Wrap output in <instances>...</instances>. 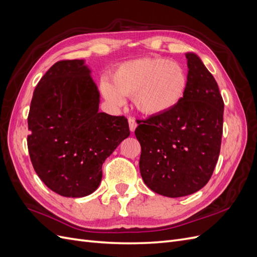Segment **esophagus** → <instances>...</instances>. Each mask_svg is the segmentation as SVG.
<instances>
[{"label": "esophagus", "instance_id": "obj_1", "mask_svg": "<svg viewBox=\"0 0 257 257\" xmlns=\"http://www.w3.org/2000/svg\"><path fill=\"white\" fill-rule=\"evenodd\" d=\"M128 126H130L131 132H135V130L137 127V123L133 118H128Z\"/></svg>", "mask_w": 257, "mask_h": 257}]
</instances>
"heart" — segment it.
<instances>
[{
  "instance_id": "obj_1",
  "label": "heart",
  "mask_w": 257,
  "mask_h": 257,
  "mask_svg": "<svg viewBox=\"0 0 257 257\" xmlns=\"http://www.w3.org/2000/svg\"><path fill=\"white\" fill-rule=\"evenodd\" d=\"M189 88V75L178 62L144 58L124 62L114 69L111 81L103 78L99 90L112 106L133 96L135 107L148 116H162L182 103Z\"/></svg>"
}]
</instances>
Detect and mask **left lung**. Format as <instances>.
<instances>
[{
	"instance_id": "8db88e82",
	"label": "left lung",
	"mask_w": 257,
	"mask_h": 257,
	"mask_svg": "<svg viewBox=\"0 0 257 257\" xmlns=\"http://www.w3.org/2000/svg\"><path fill=\"white\" fill-rule=\"evenodd\" d=\"M189 88L182 103L162 116L139 121V169L146 185L167 197H182L208 183L219 159L224 102L203 61L186 52Z\"/></svg>"
}]
</instances>
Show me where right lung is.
Returning <instances> with one entry per match:
<instances>
[{"label":"right lung","instance_id":"add662e5","mask_svg":"<svg viewBox=\"0 0 257 257\" xmlns=\"http://www.w3.org/2000/svg\"><path fill=\"white\" fill-rule=\"evenodd\" d=\"M99 92L84 60L53 64L38 82L28 116L34 170L64 197H83L102 180L105 160L130 136L125 116L98 111Z\"/></svg>","mask_w":257,"mask_h":257}]
</instances>
